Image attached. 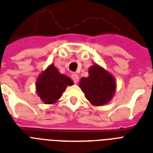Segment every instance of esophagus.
Segmentation results:
<instances>
[{"label":"esophagus","instance_id":"obj_1","mask_svg":"<svg viewBox=\"0 0 153 153\" xmlns=\"http://www.w3.org/2000/svg\"><path fill=\"white\" fill-rule=\"evenodd\" d=\"M71 78H72V79H73V81L74 82V83H77V82H79V74H75V73H74V74H71Z\"/></svg>","mask_w":153,"mask_h":153}]
</instances>
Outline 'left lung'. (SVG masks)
<instances>
[{"instance_id": "8db88e82", "label": "left lung", "mask_w": 153, "mask_h": 153, "mask_svg": "<svg viewBox=\"0 0 153 153\" xmlns=\"http://www.w3.org/2000/svg\"><path fill=\"white\" fill-rule=\"evenodd\" d=\"M88 74V77L82 78L79 84L86 98L95 106L107 104L116 92L115 78L98 64L89 67Z\"/></svg>"}]
</instances>
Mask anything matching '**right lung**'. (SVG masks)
Instances as JSON below:
<instances>
[{
	"instance_id": "right-lung-1",
	"label": "right lung",
	"mask_w": 153,
	"mask_h": 153,
	"mask_svg": "<svg viewBox=\"0 0 153 153\" xmlns=\"http://www.w3.org/2000/svg\"><path fill=\"white\" fill-rule=\"evenodd\" d=\"M73 81L60 72L51 63L39 74L36 82L37 95L45 104H54L59 101L67 86H72Z\"/></svg>"
}]
</instances>
